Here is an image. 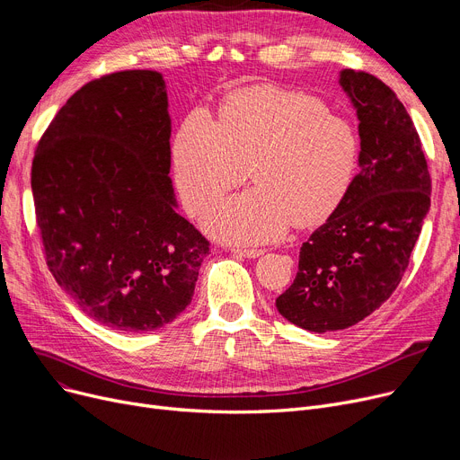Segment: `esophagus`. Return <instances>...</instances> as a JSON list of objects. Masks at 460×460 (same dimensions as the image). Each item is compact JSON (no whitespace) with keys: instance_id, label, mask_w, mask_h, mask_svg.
<instances>
[{"instance_id":"34e87169","label":"esophagus","mask_w":460,"mask_h":460,"mask_svg":"<svg viewBox=\"0 0 460 460\" xmlns=\"http://www.w3.org/2000/svg\"><path fill=\"white\" fill-rule=\"evenodd\" d=\"M231 252L238 257H248V259H255L262 255V250H255V248H231Z\"/></svg>"}]
</instances>
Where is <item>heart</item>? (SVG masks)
I'll list each match as a JSON object with an SVG mask.
<instances>
[{"instance_id": "obj_1", "label": "heart", "mask_w": 460, "mask_h": 460, "mask_svg": "<svg viewBox=\"0 0 460 460\" xmlns=\"http://www.w3.org/2000/svg\"><path fill=\"white\" fill-rule=\"evenodd\" d=\"M358 160L349 119L317 96L269 85L231 94L217 120L193 110L173 141L175 182L190 214L243 184L250 169L255 186L203 216L207 233L236 244L278 240L293 222H324L347 198Z\"/></svg>"}]
</instances>
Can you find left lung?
<instances>
[{
	"mask_svg": "<svg viewBox=\"0 0 460 460\" xmlns=\"http://www.w3.org/2000/svg\"><path fill=\"white\" fill-rule=\"evenodd\" d=\"M340 84L359 120V173L276 298L287 321L317 333L354 326L392 296L430 207L421 141L397 94L364 70H341Z\"/></svg>",
	"mask_w": 460,
	"mask_h": 460,
	"instance_id": "8db88e82",
	"label": "left lung"
}]
</instances>
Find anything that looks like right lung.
I'll use <instances>...</instances> for the list:
<instances>
[{
	"mask_svg": "<svg viewBox=\"0 0 460 460\" xmlns=\"http://www.w3.org/2000/svg\"><path fill=\"white\" fill-rule=\"evenodd\" d=\"M156 70L85 84L42 134L31 190L46 264L91 319L141 333L191 302L208 240L177 212Z\"/></svg>",
	"mask_w": 460,
	"mask_h": 460,
	"instance_id": "obj_1",
	"label": "right lung"
}]
</instances>
